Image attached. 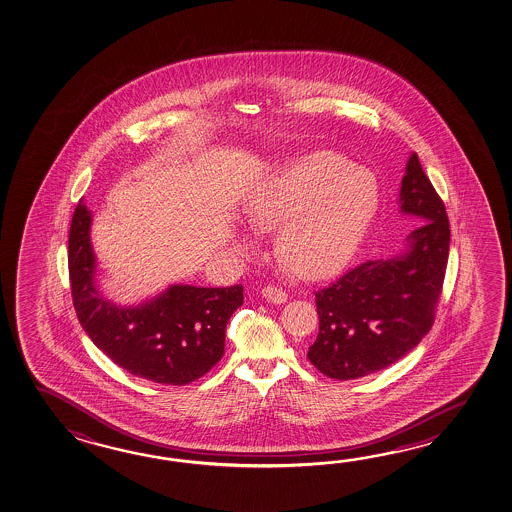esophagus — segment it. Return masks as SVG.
<instances>
[{
  "label": "esophagus",
  "mask_w": 512,
  "mask_h": 512,
  "mask_svg": "<svg viewBox=\"0 0 512 512\" xmlns=\"http://www.w3.org/2000/svg\"><path fill=\"white\" fill-rule=\"evenodd\" d=\"M262 298H266L271 304H284L287 302V293L282 287L266 286L262 287Z\"/></svg>",
  "instance_id": "34e87169"
}]
</instances>
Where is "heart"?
<instances>
[{
	"label": "heart",
	"instance_id": "1",
	"mask_svg": "<svg viewBox=\"0 0 512 512\" xmlns=\"http://www.w3.org/2000/svg\"><path fill=\"white\" fill-rule=\"evenodd\" d=\"M374 176L340 154L284 163L253 185L244 214L259 232L277 230V252L304 277H329L349 264L376 214Z\"/></svg>",
	"mask_w": 512,
	"mask_h": 512
}]
</instances>
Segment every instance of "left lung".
<instances>
[{
    "label": "left lung",
    "mask_w": 512,
    "mask_h": 512,
    "mask_svg": "<svg viewBox=\"0 0 512 512\" xmlns=\"http://www.w3.org/2000/svg\"><path fill=\"white\" fill-rule=\"evenodd\" d=\"M399 205L421 225L404 252L368 260L316 291L320 332L307 358L332 379H358L390 367L428 334L449 255L446 207L417 154L406 163Z\"/></svg>",
    "instance_id": "left-lung-1"
}]
</instances>
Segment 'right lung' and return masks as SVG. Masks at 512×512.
<instances>
[{
	"label": "right lung",
	"instance_id": "right-lung-1",
	"mask_svg": "<svg viewBox=\"0 0 512 512\" xmlns=\"http://www.w3.org/2000/svg\"><path fill=\"white\" fill-rule=\"evenodd\" d=\"M91 212L79 201L68 239L73 307L82 329L113 363L162 385H189L223 358L226 323L243 305V286L167 287L120 307L100 295L90 241Z\"/></svg>",
	"mask_w": 512,
	"mask_h": 512
}]
</instances>
